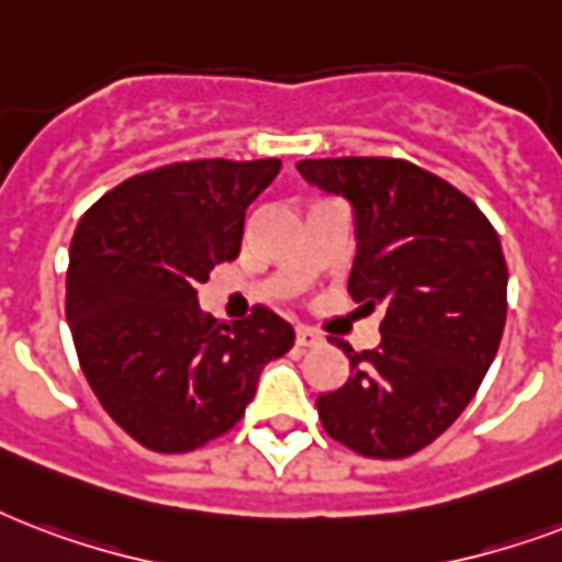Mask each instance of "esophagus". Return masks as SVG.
<instances>
[{"label":"esophagus","mask_w":562,"mask_h":562,"mask_svg":"<svg viewBox=\"0 0 562 562\" xmlns=\"http://www.w3.org/2000/svg\"><path fill=\"white\" fill-rule=\"evenodd\" d=\"M295 342H299L302 349H311V346H319L322 334L313 328H299L295 330Z\"/></svg>","instance_id":"34e87169"}]
</instances>
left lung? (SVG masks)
<instances>
[{"label":"left lung","mask_w":562,"mask_h":562,"mask_svg":"<svg viewBox=\"0 0 562 562\" xmlns=\"http://www.w3.org/2000/svg\"><path fill=\"white\" fill-rule=\"evenodd\" d=\"M358 216L349 293L381 307V346L349 355V381L316 398L325 434L360 458H411L467 411L507 319V260L493 222L446 178L404 158L299 164Z\"/></svg>","instance_id":"left-lung-1"}]
</instances>
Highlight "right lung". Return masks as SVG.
<instances>
[{
	"label": "right lung",
	"mask_w": 562,
	"mask_h": 562,
	"mask_svg": "<svg viewBox=\"0 0 562 562\" xmlns=\"http://www.w3.org/2000/svg\"><path fill=\"white\" fill-rule=\"evenodd\" d=\"M281 160H178L116 184L69 243L67 322L104 413L143 448L184 454L228 434L260 369L293 349L278 313L199 307V284L240 255L246 207Z\"/></svg>",
	"instance_id": "right-lung-1"
}]
</instances>
